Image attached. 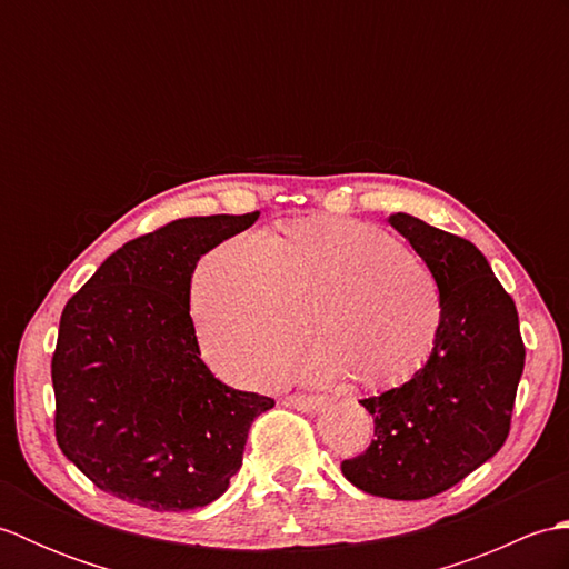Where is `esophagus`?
Instances as JSON below:
<instances>
[{"label": "esophagus", "mask_w": 569, "mask_h": 569, "mask_svg": "<svg viewBox=\"0 0 569 569\" xmlns=\"http://www.w3.org/2000/svg\"><path fill=\"white\" fill-rule=\"evenodd\" d=\"M283 406L303 410V413H316V410L322 408V398H316V396H286Z\"/></svg>", "instance_id": "34e87169"}]
</instances>
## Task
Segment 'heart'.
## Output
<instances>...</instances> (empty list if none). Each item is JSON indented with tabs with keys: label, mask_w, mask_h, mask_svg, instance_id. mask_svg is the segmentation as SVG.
Segmentation results:
<instances>
[{
	"label": "heart",
	"mask_w": 569,
	"mask_h": 569,
	"mask_svg": "<svg viewBox=\"0 0 569 569\" xmlns=\"http://www.w3.org/2000/svg\"><path fill=\"white\" fill-rule=\"evenodd\" d=\"M190 308L204 357L244 383L291 359L308 312L320 347L306 379L403 383L428 361L442 320L428 266L386 229L349 217L222 241L192 273Z\"/></svg>",
	"instance_id": "b5f03b06"
}]
</instances>
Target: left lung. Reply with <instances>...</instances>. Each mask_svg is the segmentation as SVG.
I'll list each match as a JSON object with an SVG mask.
<instances>
[{
  "mask_svg": "<svg viewBox=\"0 0 569 569\" xmlns=\"http://www.w3.org/2000/svg\"><path fill=\"white\" fill-rule=\"evenodd\" d=\"M389 224L440 286V332L403 386L361 401L373 416V440L345 459L342 475L371 497L418 501L455 487L501 450L526 347L513 298L471 241L406 212H393Z\"/></svg>",
  "mask_w": 569,
  "mask_h": 569,
  "instance_id": "obj_1",
  "label": "left lung"
}]
</instances>
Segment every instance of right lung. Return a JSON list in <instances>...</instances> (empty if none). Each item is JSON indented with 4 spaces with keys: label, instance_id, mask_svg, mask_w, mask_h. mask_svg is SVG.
Returning a JSON list of instances; mask_svg holds the SVG:
<instances>
[{
    "label": "right lung",
    "instance_id": "add662e5",
    "mask_svg": "<svg viewBox=\"0 0 569 569\" xmlns=\"http://www.w3.org/2000/svg\"><path fill=\"white\" fill-rule=\"evenodd\" d=\"M261 212L176 220L117 249L60 316L56 440L94 487L153 511L220 499L273 398L237 391L200 359L190 278L202 253Z\"/></svg>",
    "mask_w": 569,
    "mask_h": 569
}]
</instances>
